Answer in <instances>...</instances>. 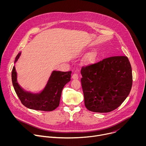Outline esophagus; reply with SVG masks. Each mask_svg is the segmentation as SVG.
<instances>
[{
	"instance_id": "34e87169",
	"label": "esophagus",
	"mask_w": 146,
	"mask_h": 146,
	"mask_svg": "<svg viewBox=\"0 0 146 146\" xmlns=\"http://www.w3.org/2000/svg\"><path fill=\"white\" fill-rule=\"evenodd\" d=\"M72 78L73 79H78V76L77 74L74 73V74H73V75L72 76Z\"/></svg>"
}]
</instances>
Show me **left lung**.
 <instances>
[{"mask_svg":"<svg viewBox=\"0 0 146 146\" xmlns=\"http://www.w3.org/2000/svg\"><path fill=\"white\" fill-rule=\"evenodd\" d=\"M81 73L84 104L91 111H113L130 93L132 86V68L125 56H111L84 66Z\"/></svg>","mask_w":146,"mask_h":146,"instance_id":"8db88e82","label":"left lung"}]
</instances>
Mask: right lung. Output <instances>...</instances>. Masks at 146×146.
Here are the masks:
<instances>
[{
  "instance_id": "right-lung-1",
  "label": "right lung",
  "mask_w": 146,
  "mask_h": 146,
  "mask_svg": "<svg viewBox=\"0 0 146 146\" xmlns=\"http://www.w3.org/2000/svg\"><path fill=\"white\" fill-rule=\"evenodd\" d=\"M20 55L21 52L17 55L15 62ZM71 74V71H53L44 87L37 92L28 91L19 84L14 66L11 72V79L14 90L23 105L30 109L51 111L59 106L62 91L70 81Z\"/></svg>"
}]
</instances>
